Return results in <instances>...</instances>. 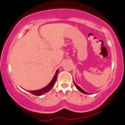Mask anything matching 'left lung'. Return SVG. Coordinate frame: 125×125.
Listing matches in <instances>:
<instances>
[{
	"label": "left lung",
	"instance_id": "1",
	"mask_svg": "<svg viewBox=\"0 0 125 125\" xmlns=\"http://www.w3.org/2000/svg\"><path fill=\"white\" fill-rule=\"evenodd\" d=\"M73 82H74V81H73ZM74 84H75V86H76V88H77V89H78L79 90V91H81L82 93H83V94H87V93H86V92H85V91H84V90H83V89H81V87H80L79 86H77V84L75 83H74Z\"/></svg>",
	"mask_w": 125,
	"mask_h": 125
}]
</instances>
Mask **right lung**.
<instances>
[{"instance_id":"obj_1","label":"right lung","mask_w":125,"mask_h":125,"mask_svg":"<svg viewBox=\"0 0 125 125\" xmlns=\"http://www.w3.org/2000/svg\"><path fill=\"white\" fill-rule=\"evenodd\" d=\"M58 73V70H57L55 74H54L53 78V79L52 80V81L50 82V83L48 84V85L46 87H44V88H42L41 89L38 90H31V91H29V92L30 93H31L32 94H34V95L36 96H41L42 95V94H45V93L48 92H49L51 89L52 87L53 86L54 83H55L56 81V77Z\"/></svg>"}]
</instances>
